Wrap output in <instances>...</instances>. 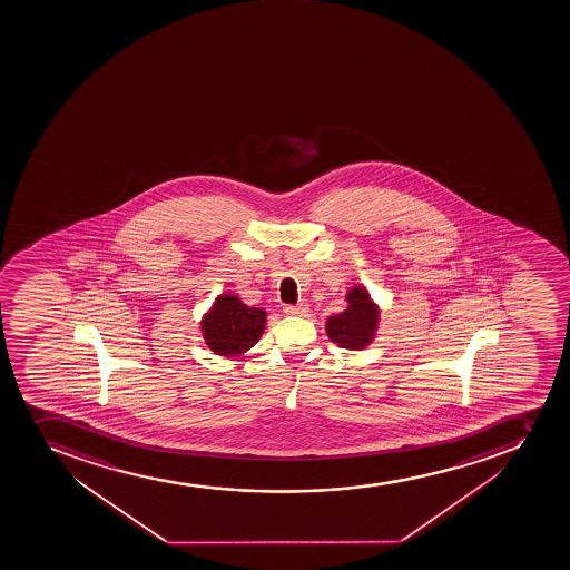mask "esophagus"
<instances>
[{"label": "esophagus", "mask_w": 570, "mask_h": 570, "mask_svg": "<svg viewBox=\"0 0 570 570\" xmlns=\"http://www.w3.org/2000/svg\"><path fill=\"white\" fill-rule=\"evenodd\" d=\"M284 312H286L288 316H306V312H308V305H303V303L297 306L289 305L284 308Z\"/></svg>", "instance_id": "34e87169"}]
</instances>
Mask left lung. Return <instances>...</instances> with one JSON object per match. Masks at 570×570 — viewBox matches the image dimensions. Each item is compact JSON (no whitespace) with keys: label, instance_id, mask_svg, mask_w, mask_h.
<instances>
[{"label":"left lung","instance_id":"obj_1","mask_svg":"<svg viewBox=\"0 0 570 570\" xmlns=\"http://www.w3.org/2000/svg\"><path fill=\"white\" fill-rule=\"evenodd\" d=\"M347 308L327 317L325 331L333 344L344 350L361 351L377 336L381 308L362 284H355L345 294Z\"/></svg>","mask_w":570,"mask_h":570}]
</instances>
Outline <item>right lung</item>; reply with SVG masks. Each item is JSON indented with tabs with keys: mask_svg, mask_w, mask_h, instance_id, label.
<instances>
[{
	"mask_svg": "<svg viewBox=\"0 0 570 570\" xmlns=\"http://www.w3.org/2000/svg\"><path fill=\"white\" fill-rule=\"evenodd\" d=\"M267 312L243 303L226 292L215 297L214 305L200 320L204 342L215 355L236 358L258 344L265 328Z\"/></svg>",
	"mask_w": 570,
	"mask_h": 570,
	"instance_id": "1",
	"label": "right lung"
}]
</instances>
